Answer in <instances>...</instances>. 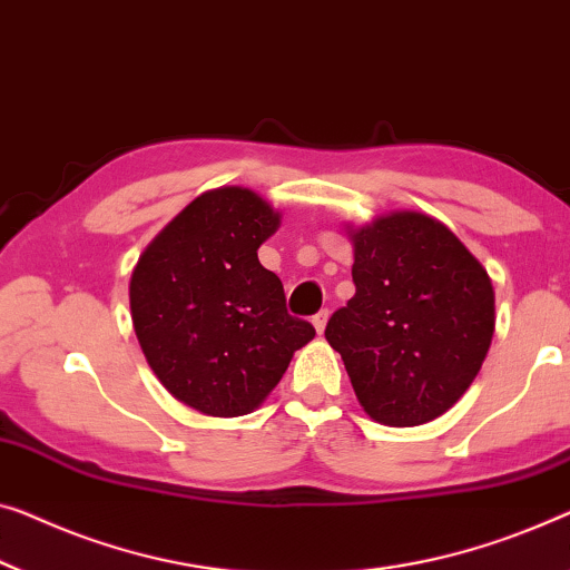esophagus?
<instances>
[{"instance_id":"1","label":"esophagus","mask_w":570,"mask_h":570,"mask_svg":"<svg viewBox=\"0 0 570 570\" xmlns=\"http://www.w3.org/2000/svg\"><path fill=\"white\" fill-rule=\"evenodd\" d=\"M327 317H330V312L327 309H322V312H317L312 317V325H314V330H317V333L322 335V330H325V325H327Z\"/></svg>"}]
</instances>
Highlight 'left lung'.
Instances as JSON below:
<instances>
[{
  "mask_svg": "<svg viewBox=\"0 0 570 570\" xmlns=\"http://www.w3.org/2000/svg\"><path fill=\"white\" fill-rule=\"evenodd\" d=\"M355 294L327 322L371 420L417 428L445 414L479 376L497 325L481 261L440 219L399 209L345 225Z\"/></svg>",
  "mask_w": 570,
  "mask_h": 570,
  "instance_id": "obj_1",
  "label": "left lung"
}]
</instances>
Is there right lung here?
I'll return each instance as SVG.
<instances>
[{"label": "right lung", "mask_w": 570, "mask_h": 570, "mask_svg": "<svg viewBox=\"0 0 570 570\" xmlns=\"http://www.w3.org/2000/svg\"><path fill=\"white\" fill-rule=\"evenodd\" d=\"M278 225L282 212L261 194L219 186L186 204L132 268L130 317L148 366L168 394L209 417L258 410L314 337L258 261Z\"/></svg>", "instance_id": "add662e5"}]
</instances>
